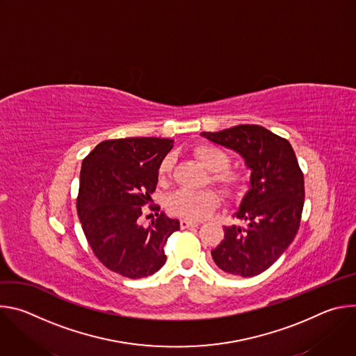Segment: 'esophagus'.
<instances>
[{
  "label": "esophagus",
  "instance_id": "1",
  "mask_svg": "<svg viewBox=\"0 0 356 356\" xmlns=\"http://www.w3.org/2000/svg\"><path fill=\"white\" fill-rule=\"evenodd\" d=\"M198 222H193V221H187V220H181L180 221V228L181 229H186V228H190V227H197Z\"/></svg>",
  "mask_w": 356,
  "mask_h": 356
}]
</instances>
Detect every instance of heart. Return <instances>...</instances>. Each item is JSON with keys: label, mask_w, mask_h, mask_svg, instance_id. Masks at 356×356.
<instances>
[{"label": "heart", "mask_w": 356, "mask_h": 356, "mask_svg": "<svg viewBox=\"0 0 356 356\" xmlns=\"http://www.w3.org/2000/svg\"><path fill=\"white\" fill-rule=\"evenodd\" d=\"M193 155L202 166L211 172V181L218 186L225 195L235 197L241 191L243 186V176L228 168L229 156L224 149L210 143H201L193 149ZM172 170L173 158L168 155L162 159L158 168V180L161 184L168 183L172 176ZM218 206L220 195L211 188L202 191L179 190L168 200L169 213L188 221H198L209 217Z\"/></svg>", "instance_id": "b5f03b06"}]
</instances>
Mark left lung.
<instances>
[{
	"instance_id": "8db88e82",
	"label": "left lung",
	"mask_w": 356,
	"mask_h": 356,
	"mask_svg": "<svg viewBox=\"0 0 356 356\" xmlns=\"http://www.w3.org/2000/svg\"><path fill=\"white\" fill-rule=\"evenodd\" d=\"M245 159L250 188L238 213L245 227H224V239L211 250L216 265L232 276L252 277L269 269L294 239L304 206V176L287 139L261 125H236L201 132Z\"/></svg>"
}]
</instances>
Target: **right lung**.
Instances as JSON below:
<instances>
[{"mask_svg": "<svg viewBox=\"0 0 356 356\" xmlns=\"http://www.w3.org/2000/svg\"><path fill=\"white\" fill-rule=\"evenodd\" d=\"M172 139L121 138L99 142L84 158L77 214L97 259L129 279L146 277L166 262L165 243L180 229L179 220L156 214L139 224L142 207L156 190L158 168ZM159 211V207L150 206Z\"/></svg>", "mask_w": 356, "mask_h": 356, "instance_id": "1", "label": "right lung"}]
</instances>
